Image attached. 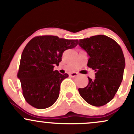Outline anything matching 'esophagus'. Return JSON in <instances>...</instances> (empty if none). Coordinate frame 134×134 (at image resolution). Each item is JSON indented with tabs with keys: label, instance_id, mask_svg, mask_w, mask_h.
Returning a JSON list of instances; mask_svg holds the SVG:
<instances>
[{
	"label": "esophagus",
	"instance_id": "1",
	"mask_svg": "<svg viewBox=\"0 0 134 134\" xmlns=\"http://www.w3.org/2000/svg\"><path fill=\"white\" fill-rule=\"evenodd\" d=\"M77 75H78V74L76 73V72H73V73L70 74V76H71V77H75V76H77Z\"/></svg>",
	"mask_w": 134,
	"mask_h": 134
}]
</instances>
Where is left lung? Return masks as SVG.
Wrapping results in <instances>:
<instances>
[{"label":"left lung","instance_id":"obj_1","mask_svg":"<svg viewBox=\"0 0 134 134\" xmlns=\"http://www.w3.org/2000/svg\"><path fill=\"white\" fill-rule=\"evenodd\" d=\"M79 46L89 55L87 66L95 79L88 77L86 87L79 88L81 97L94 107H101L114 98L124 76L125 61L120 46L105 35L79 40Z\"/></svg>","mask_w":134,"mask_h":134}]
</instances>
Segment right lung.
<instances>
[{"label": "right lung", "mask_w": 134, "mask_h": 134, "mask_svg": "<svg viewBox=\"0 0 134 134\" xmlns=\"http://www.w3.org/2000/svg\"><path fill=\"white\" fill-rule=\"evenodd\" d=\"M78 40H66L52 35L38 36L29 41L23 50L18 77L24 99L32 107H51L59 96L60 84L68 77L53 70L62 61L64 52L77 45Z\"/></svg>", "instance_id": "obj_1"}]
</instances>
